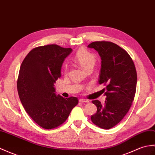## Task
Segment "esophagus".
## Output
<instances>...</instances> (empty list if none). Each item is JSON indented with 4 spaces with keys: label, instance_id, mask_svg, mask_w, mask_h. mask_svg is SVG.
I'll use <instances>...</instances> for the list:
<instances>
[{
    "label": "esophagus",
    "instance_id": "34e87169",
    "mask_svg": "<svg viewBox=\"0 0 155 155\" xmlns=\"http://www.w3.org/2000/svg\"><path fill=\"white\" fill-rule=\"evenodd\" d=\"M79 102H81V103L86 102V103H88V102H89V101H88V100L83 99V98H80V99H79Z\"/></svg>",
    "mask_w": 155,
    "mask_h": 155
}]
</instances>
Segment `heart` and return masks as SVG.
<instances>
[{"mask_svg": "<svg viewBox=\"0 0 155 155\" xmlns=\"http://www.w3.org/2000/svg\"><path fill=\"white\" fill-rule=\"evenodd\" d=\"M73 59L85 71L87 70L88 68L94 67L96 63L94 55L83 48H81L78 50L75 53ZM63 69L64 72L67 71V64H64Z\"/></svg>", "mask_w": 155, "mask_h": 155, "instance_id": "obj_1", "label": "heart"}]
</instances>
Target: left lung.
I'll return each mask as SVG.
<instances>
[{
    "instance_id": "1",
    "label": "left lung",
    "mask_w": 155,
    "mask_h": 155,
    "mask_svg": "<svg viewBox=\"0 0 155 155\" xmlns=\"http://www.w3.org/2000/svg\"><path fill=\"white\" fill-rule=\"evenodd\" d=\"M88 48L98 52L101 57L98 82L106 87L104 104L93 100L97 111L92 115L93 124L104 129L114 127L122 120L134 100L137 86V71L128 53L114 43L101 41L90 44Z\"/></svg>"
}]
</instances>
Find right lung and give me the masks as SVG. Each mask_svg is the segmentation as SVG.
<instances>
[{
  "label": "right lung",
  "instance_id": "right-lung-1",
  "mask_svg": "<svg viewBox=\"0 0 155 155\" xmlns=\"http://www.w3.org/2000/svg\"><path fill=\"white\" fill-rule=\"evenodd\" d=\"M72 51L55 44L39 46L21 63L17 81L20 100L35 123L45 129L56 128L69 117L78 99L55 94L54 83L61 76L63 61Z\"/></svg>",
  "mask_w": 155,
  "mask_h": 155
}]
</instances>
